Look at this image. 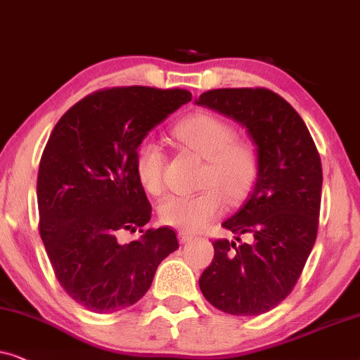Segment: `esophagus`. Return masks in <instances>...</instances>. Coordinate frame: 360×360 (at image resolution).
Returning <instances> with one entry per match:
<instances>
[{
  "instance_id": "obj_1",
  "label": "esophagus",
  "mask_w": 360,
  "mask_h": 360,
  "mask_svg": "<svg viewBox=\"0 0 360 360\" xmlns=\"http://www.w3.org/2000/svg\"><path fill=\"white\" fill-rule=\"evenodd\" d=\"M177 237H179V242H181V243H188V242H191V240H193V238H194L193 233L184 232V230H179V233H177Z\"/></svg>"
}]
</instances>
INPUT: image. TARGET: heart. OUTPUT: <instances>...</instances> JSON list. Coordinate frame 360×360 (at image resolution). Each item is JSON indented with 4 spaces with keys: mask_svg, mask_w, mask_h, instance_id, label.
<instances>
[{
    "mask_svg": "<svg viewBox=\"0 0 360 360\" xmlns=\"http://www.w3.org/2000/svg\"><path fill=\"white\" fill-rule=\"evenodd\" d=\"M172 136L205 160L200 186L194 195H167L158 214L162 224L184 232H199L224 212L225 199L238 202L252 188L257 172L255 151L247 141L236 140L227 122L210 113H194L172 128ZM166 155L153 140H143L135 151V172L143 189L160 194Z\"/></svg>",
    "mask_w": 360,
    "mask_h": 360,
    "instance_id": "heart-1",
    "label": "heart"
}]
</instances>
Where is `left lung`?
Segmentation results:
<instances>
[{
    "mask_svg": "<svg viewBox=\"0 0 360 360\" xmlns=\"http://www.w3.org/2000/svg\"><path fill=\"white\" fill-rule=\"evenodd\" d=\"M195 103L233 118L257 146V179L222 224L236 240H215L199 278L204 298L233 316H258L291 293L318 233L323 167L296 110L268 89H217ZM245 233L248 244L240 242Z\"/></svg>",
    "mask_w": 360,
    "mask_h": 360,
    "instance_id": "8db88e82",
    "label": "left lung"
}]
</instances>
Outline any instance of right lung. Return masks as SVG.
<instances>
[{
  "label": "right lung",
  "instance_id": "add662e5",
  "mask_svg": "<svg viewBox=\"0 0 360 360\" xmlns=\"http://www.w3.org/2000/svg\"><path fill=\"white\" fill-rule=\"evenodd\" d=\"M188 90L115 87L67 110L52 130L37 174L39 233L62 288L94 313L135 304L156 268L179 248L169 227L148 229L151 204L135 172V151L156 124L191 102Z\"/></svg>",
  "mask_w": 360,
  "mask_h": 360
}]
</instances>
